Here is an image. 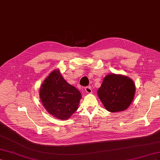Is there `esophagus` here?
I'll list each match as a JSON object with an SVG mask.
<instances>
[{
	"label": "esophagus",
	"instance_id": "esophagus-1",
	"mask_svg": "<svg viewBox=\"0 0 160 160\" xmlns=\"http://www.w3.org/2000/svg\"><path fill=\"white\" fill-rule=\"evenodd\" d=\"M85 91H86V92H87L88 94L92 93V88H91V86H87V87H86Z\"/></svg>",
	"mask_w": 160,
	"mask_h": 160
}]
</instances>
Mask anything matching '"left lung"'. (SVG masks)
Instances as JSON below:
<instances>
[{"instance_id":"left-lung-1","label":"left lung","mask_w":160,"mask_h":160,"mask_svg":"<svg viewBox=\"0 0 160 160\" xmlns=\"http://www.w3.org/2000/svg\"><path fill=\"white\" fill-rule=\"evenodd\" d=\"M97 94L108 111L121 112L126 110L133 101L135 85L128 76L109 74L104 78Z\"/></svg>"}]
</instances>
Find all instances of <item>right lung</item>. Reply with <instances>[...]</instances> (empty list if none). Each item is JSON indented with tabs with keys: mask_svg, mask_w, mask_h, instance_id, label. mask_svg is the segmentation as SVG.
Here are the masks:
<instances>
[{
	"mask_svg": "<svg viewBox=\"0 0 160 160\" xmlns=\"http://www.w3.org/2000/svg\"><path fill=\"white\" fill-rule=\"evenodd\" d=\"M39 98L49 115L65 121L78 108L82 94L74 86L67 82L57 68L45 78L41 85Z\"/></svg>",
	"mask_w": 160,
	"mask_h": 160,
	"instance_id": "add662e5",
	"label": "right lung"
}]
</instances>
